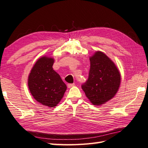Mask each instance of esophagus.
Instances as JSON below:
<instances>
[{
  "label": "esophagus",
  "instance_id": "1",
  "mask_svg": "<svg viewBox=\"0 0 148 148\" xmlns=\"http://www.w3.org/2000/svg\"><path fill=\"white\" fill-rule=\"evenodd\" d=\"M74 85H75V84H68L67 85V86H68V88H71V87H73Z\"/></svg>",
  "mask_w": 148,
  "mask_h": 148
}]
</instances>
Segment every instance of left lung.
<instances>
[{"label": "left lung", "mask_w": 148, "mask_h": 148, "mask_svg": "<svg viewBox=\"0 0 148 148\" xmlns=\"http://www.w3.org/2000/svg\"><path fill=\"white\" fill-rule=\"evenodd\" d=\"M90 68L86 82L82 88L90 103L101 106L113 98L119 89V70L104 52L96 51L90 57Z\"/></svg>", "instance_id": "obj_1"}]
</instances>
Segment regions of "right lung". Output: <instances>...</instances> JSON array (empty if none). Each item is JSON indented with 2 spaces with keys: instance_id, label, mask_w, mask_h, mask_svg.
I'll list each match as a JSON object with an SVG mask.
<instances>
[{
  "instance_id": "1",
  "label": "right lung",
  "mask_w": 148,
  "mask_h": 148,
  "mask_svg": "<svg viewBox=\"0 0 148 148\" xmlns=\"http://www.w3.org/2000/svg\"><path fill=\"white\" fill-rule=\"evenodd\" d=\"M54 58H40L35 63L28 75V85L32 96L38 103L54 108L63 97L67 87L52 65Z\"/></svg>"
}]
</instances>
